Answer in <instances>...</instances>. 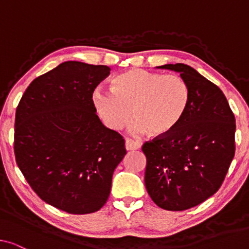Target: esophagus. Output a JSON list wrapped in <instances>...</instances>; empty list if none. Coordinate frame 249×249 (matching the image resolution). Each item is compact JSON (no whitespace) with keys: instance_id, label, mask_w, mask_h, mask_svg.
Instances as JSON below:
<instances>
[{"instance_id":"esophagus-1","label":"esophagus","mask_w":249,"mask_h":249,"mask_svg":"<svg viewBox=\"0 0 249 249\" xmlns=\"http://www.w3.org/2000/svg\"><path fill=\"white\" fill-rule=\"evenodd\" d=\"M124 145H125V149H127V151H136V149L141 148V146H142L141 142H134V141H131V139H125Z\"/></svg>"}]
</instances>
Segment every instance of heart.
<instances>
[{
    "label": "heart",
    "mask_w": 249,
    "mask_h": 249,
    "mask_svg": "<svg viewBox=\"0 0 249 249\" xmlns=\"http://www.w3.org/2000/svg\"><path fill=\"white\" fill-rule=\"evenodd\" d=\"M93 103L102 120L113 130L122 129L132 118L131 131L161 137L171 132L189 104L186 81L177 74H160L131 69L113 80V89L96 88Z\"/></svg>",
    "instance_id": "b5f03b06"
}]
</instances>
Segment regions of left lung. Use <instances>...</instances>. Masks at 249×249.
Returning <instances> with one entry per match:
<instances>
[{
	"mask_svg": "<svg viewBox=\"0 0 249 249\" xmlns=\"http://www.w3.org/2000/svg\"><path fill=\"white\" fill-rule=\"evenodd\" d=\"M158 68L180 73L189 104L170 134L142 145L145 186L159 207L183 211L210 198L222 185L234 156L236 120L222 90L194 68L183 63Z\"/></svg>",
	"mask_w": 249,
	"mask_h": 249,
	"instance_id": "left-lung-1",
	"label": "left lung"
}]
</instances>
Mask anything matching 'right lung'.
Instances as JSON below:
<instances>
[{
  "mask_svg": "<svg viewBox=\"0 0 249 249\" xmlns=\"http://www.w3.org/2000/svg\"><path fill=\"white\" fill-rule=\"evenodd\" d=\"M107 66L67 61L32 81L16 112L15 154L44 202L70 214L107 203L124 139L102 124L93 103Z\"/></svg>",
  "mask_w": 249,
  "mask_h": 249,
  "instance_id": "obj_1",
  "label": "right lung"
}]
</instances>
